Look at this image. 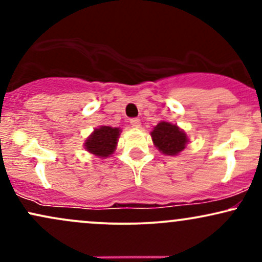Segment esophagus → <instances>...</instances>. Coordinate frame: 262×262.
<instances>
[{
	"mask_svg": "<svg viewBox=\"0 0 262 262\" xmlns=\"http://www.w3.org/2000/svg\"><path fill=\"white\" fill-rule=\"evenodd\" d=\"M130 125L134 128H140V121L138 118L130 119Z\"/></svg>",
	"mask_w": 262,
	"mask_h": 262,
	"instance_id": "esophagus-1",
	"label": "esophagus"
}]
</instances>
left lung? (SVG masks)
I'll return each mask as SVG.
<instances>
[{
  "label": "left lung",
  "mask_w": 262,
  "mask_h": 262,
  "mask_svg": "<svg viewBox=\"0 0 262 262\" xmlns=\"http://www.w3.org/2000/svg\"><path fill=\"white\" fill-rule=\"evenodd\" d=\"M154 145L161 154L176 156L187 146L188 137L185 130L173 123L161 121L150 132Z\"/></svg>",
  "instance_id": "obj_1"
}]
</instances>
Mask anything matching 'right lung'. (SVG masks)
<instances>
[{
	"label": "right lung",
	"mask_w": 262,
	"mask_h": 262,
	"mask_svg": "<svg viewBox=\"0 0 262 262\" xmlns=\"http://www.w3.org/2000/svg\"><path fill=\"white\" fill-rule=\"evenodd\" d=\"M122 129L110 125H100L83 141V148L90 154L97 158L106 159L113 154L118 144Z\"/></svg>",
	"instance_id": "1"
}]
</instances>
